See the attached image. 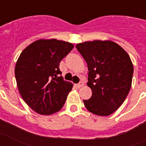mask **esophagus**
I'll use <instances>...</instances> for the list:
<instances>
[{"label":"esophagus","instance_id":"1","mask_svg":"<svg viewBox=\"0 0 146 146\" xmlns=\"http://www.w3.org/2000/svg\"><path fill=\"white\" fill-rule=\"evenodd\" d=\"M84 82H79L78 84H77V86L78 87V88H80V87H82V86H84Z\"/></svg>","mask_w":146,"mask_h":146}]
</instances>
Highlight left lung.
<instances>
[{
    "label": "left lung",
    "instance_id": "left-lung-1",
    "mask_svg": "<svg viewBox=\"0 0 146 146\" xmlns=\"http://www.w3.org/2000/svg\"><path fill=\"white\" fill-rule=\"evenodd\" d=\"M87 63V86L92 96L83 100L89 112L108 116L116 111L127 97L131 87L134 72L129 55L111 40H93L76 45Z\"/></svg>",
    "mask_w": 146,
    "mask_h": 146
}]
</instances>
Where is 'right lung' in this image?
Wrapping results in <instances>:
<instances>
[{"label": "right lung", "instance_id": "right-lung-1", "mask_svg": "<svg viewBox=\"0 0 146 146\" xmlns=\"http://www.w3.org/2000/svg\"><path fill=\"white\" fill-rule=\"evenodd\" d=\"M74 47L69 42L40 39L26 46L17 60L15 74L19 93L31 109L50 115L62 109L73 84L63 79L60 60Z\"/></svg>", "mask_w": 146, "mask_h": 146}]
</instances>
